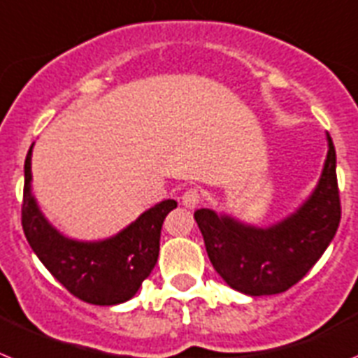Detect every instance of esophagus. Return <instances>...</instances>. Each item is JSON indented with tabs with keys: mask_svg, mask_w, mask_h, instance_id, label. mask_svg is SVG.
<instances>
[{
	"mask_svg": "<svg viewBox=\"0 0 358 358\" xmlns=\"http://www.w3.org/2000/svg\"><path fill=\"white\" fill-rule=\"evenodd\" d=\"M201 200V192L196 187H191L182 194V205H185L187 209H194Z\"/></svg>",
	"mask_w": 358,
	"mask_h": 358,
	"instance_id": "obj_1",
	"label": "esophagus"
}]
</instances>
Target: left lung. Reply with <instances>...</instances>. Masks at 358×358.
<instances>
[{"mask_svg": "<svg viewBox=\"0 0 358 358\" xmlns=\"http://www.w3.org/2000/svg\"><path fill=\"white\" fill-rule=\"evenodd\" d=\"M335 148L312 196L282 222L259 229L210 209L194 213L207 256L231 288L247 295L287 292L308 273L331 243L341 222Z\"/></svg>", "mask_w": 358, "mask_h": 358, "instance_id": "8db88e82", "label": "left lung"}]
</instances>
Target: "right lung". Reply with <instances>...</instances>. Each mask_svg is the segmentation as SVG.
I'll return each mask as SVG.
<instances>
[{
	"label": "right lung",
	"instance_id": "right-lung-1",
	"mask_svg": "<svg viewBox=\"0 0 358 358\" xmlns=\"http://www.w3.org/2000/svg\"><path fill=\"white\" fill-rule=\"evenodd\" d=\"M30 166L32 148L24 160L21 223L36 256L71 295L85 303L111 306L131 299L157 265L162 223L176 209V201H160L110 239L76 241L59 234L41 214L32 196Z\"/></svg>",
	"mask_w": 358,
	"mask_h": 358
}]
</instances>
